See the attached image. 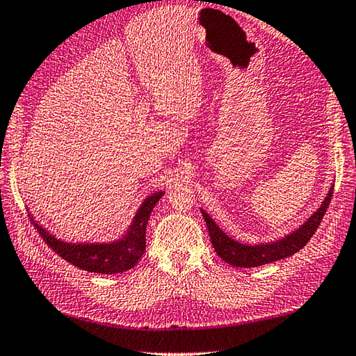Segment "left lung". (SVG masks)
<instances>
[{
    "mask_svg": "<svg viewBox=\"0 0 356 356\" xmlns=\"http://www.w3.org/2000/svg\"><path fill=\"white\" fill-rule=\"evenodd\" d=\"M332 194H333V186L330 188L329 193H327L321 207H319L301 227L295 229L293 233L284 236V238L277 239L275 242L254 243V245L242 243L239 241L229 238L224 229L219 228V225L210 218V214L204 210L200 211L208 227V233H210L213 247L216 250V253L220 256V259L225 261L233 267L250 268V267H259V266H264V264L280 261V259H284V257H289L291 254L298 253L299 250H301L305 243L310 241L312 236L315 234V232L318 229L319 224H321V220L332 200Z\"/></svg>",
    "mask_w": 356,
    "mask_h": 356,
    "instance_id": "1",
    "label": "left lung"
}]
</instances>
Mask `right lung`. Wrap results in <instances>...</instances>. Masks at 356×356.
Instances as JSON below:
<instances>
[{"label":"right lung","mask_w":356,"mask_h":356,"mask_svg":"<svg viewBox=\"0 0 356 356\" xmlns=\"http://www.w3.org/2000/svg\"><path fill=\"white\" fill-rule=\"evenodd\" d=\"M163 194L165 191H156L146 197L137 210L134 219H132L128 232L120 239L113 242H65L57 239L47 229L37 224L33 220V216L31 220L47 245L69 264L81 270L90 271V273L117 275L132 268L138 259H142L146 247L145 238L149 214Z\"/></svg>","instance_id":"right-lung-1"}]
</instances>
